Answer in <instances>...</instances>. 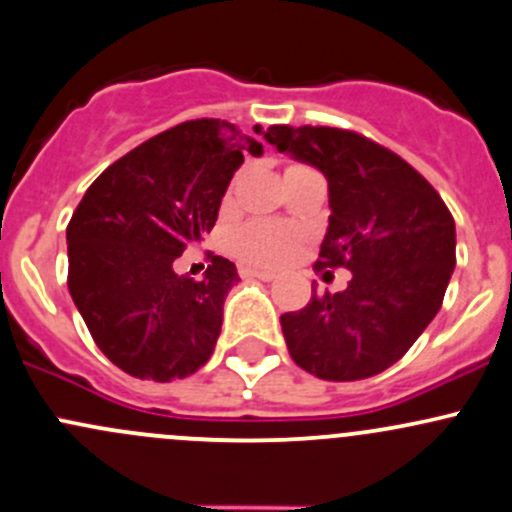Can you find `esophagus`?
<instances>
[{
    "mask_svg": "<svg viewBox=\"0 0 512 512\" xmlns=\"http://www.w3.org/2000/svg\"><path fill=\"white\" fill-rule=\"evenodd\" d=\"M242 277H255V279H262V282H272L277 274L270 272V270H257V267H245V270H240Z\"/></svg>",
    "mask_w": 512,
    "mask_h": 512,
    "instance_id": "esophagus-1",
    "label": "esophagus"
}]
</instances>
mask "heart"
Segmentation results:
<instances>
[{
	"label": "heart",
	"mask_w": 512,
	"mask_h": 512,
	"mask_svg": "<svg viewBox=\"0 0 512 512\" xmlns=\"http://www.w3.org/2000/svg\"><path fill=\"white\" fill-rule=\"evenodd\" d=\"M301 164H289L287 169H297ZM299 245V233L292 228H284L270 220H250L240 225L230 235V250L242 262L255 267H274L289 260Z\"/></svg>",
	"instance_id": "b5f03b06"
}]
</instances>
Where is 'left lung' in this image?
<instances>
[{
	"label": "left lung",
	"mask_w": 512,
	"mask_h": 512,
	"mask_svg": "<svg viewBox=\"0 0 512 512\" xmlns=\"http://www.w3.org/2000/svg\"><path fill=\"white\" fill-rule=\"evenodd\" d=\"M265 139L328 181L316 270L346 267L343 292L279 316L299 368L333 383L373 378L437 316L456 265V228L434 186L395 152L338 127L272 125Z\"/></svg>",
	"instance_id": "1"
}]
</instances>
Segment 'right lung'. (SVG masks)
I'll return each instance as SVG.
<instances>
[{
  "instance_id": "add662e5",
  "label": "right lung",
  "mask_w": 512,
  "mask_h": 512,
  "mask_svg": "<svg viewBox=\"0 0 512 512\" xmlns=\"http://www.w3.org/2000/svg\"><path fill=\"white\" fill-rule=\"evenodd\" d=\"M262 144L225 120L166 129L107 166L68 223V289L98 348L139 380L188 378L213 355L238 270L208 252L203 279L176 274L211 233L230 179Z\"/></svg>"
}]
</instances>
